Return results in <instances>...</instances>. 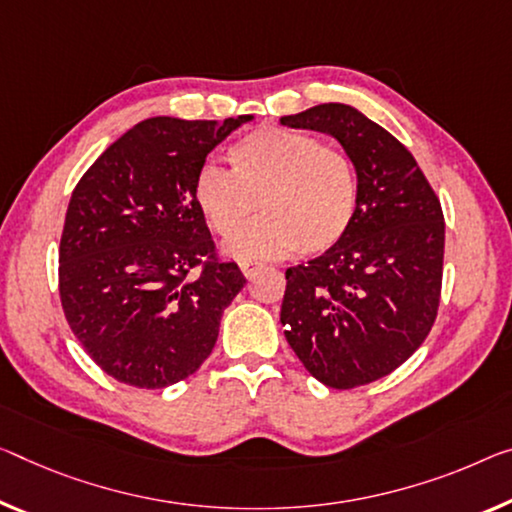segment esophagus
Here are the masks:
<instances>
[{
  "instance_id": "34e87169",
  "label": "esophagus",
  "mask_w": 512,
  "mask_h": 512,
  "mask_svg": "<svg viewBox=\"0 0 512 512\" xmlns=\"http://www.w3.org/2000/svg\"><path fill=\"white\" fill-rule=\"evenodd\" d=\"M261 263H242L240 265V270H242V274H245V277L247 279H251V277H256V274H258V270H261Z\"/></svg>"
}]
</instances>
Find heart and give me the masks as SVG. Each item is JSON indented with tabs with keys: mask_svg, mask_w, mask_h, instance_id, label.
Masks as SVG:
<instances>
[{
	"mask_svg": "<svg viewBox=\"0 0 512 512\" xmlns=\"http://www.w3.org/2000/svg\"><path fill=\"white\" fill-rule=\"evenodd\" d=\"M229 171L203 167L192 199L222 238L239 232L261 207L266 217L226 245L238 261L277 258L300 249L318 256L341 245L359 206L355 162L341 148L286 128H258L226 151Z\"/></svg>",
	"mask_w": 512,
	"mask_h": 512,
	"instance_id": "1",
	"label": "heart"
}]
</instances>
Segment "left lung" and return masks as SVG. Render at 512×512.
Segmentation results:
<instances>
[{"mask_svg":"<svg viewBox=\"0 0 512 512\" xmlns=\"http://www.w3.org/2000/svg\"><path fill=\"white\" fill-rule=\"evenodd\" d=\"M281 123L327 132L355 162V224L332 251L288 267L281 325L316 380L361 387L410 359L437 318L442 206L412 153L355 107L325 102Z\"/></svg>","mask_w":512,"mask_h":512,"instance_id":"left-lung-1","label":"left lung"}]
</instances>
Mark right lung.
<instances>
[{
  "instance_id": "add662e5",
  "label": "right lung",
  "mask_w": 512,
  "mask_h": 512,
  "mask_svg": "<svg viewBox=\"0 0 512 512\" xmlns=\"http://www.w3.org/2000/svg\"><path fill=\"white\" fill-rule=\"evenodd\" d=\"M254 116L137 123L102 153L70 196L59 293L82 348L114 380L162 389L215 348L219 320L247 279L215 261L192 199L208 153ZM202 272L190 278L194 266Z\"/></svg>"
}]
</instances>
